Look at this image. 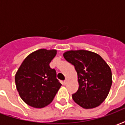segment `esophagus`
Listing matches in <instances>:
<instances>
[{"instance_id":"obj_1","label":"esophagus","mask_w":125,"mask_h":125,"mask_svg":"<svg viewBox=\"0 0 125 125\" xmlns=\"http://www.w3.org/2000/svg\"><path fill=\"white\" fill-rule=\"evenodd\" d=\"M68 82H69V79H68V78H66L65 80H64V82H63V84H67L68 83Z\"/></svg>"}]
</instances>
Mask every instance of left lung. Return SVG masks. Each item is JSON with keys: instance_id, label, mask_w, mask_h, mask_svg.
<instances>
[{"instance_id": "obj_1", "label": "left lung", "mask_w": 125, "mask_h": 125, "mask_svg": "<svg viewBox=\"0 0 125 125\" xmlns=\"http://www.w3.org/2000/svg\"><path fill=\"white\" fill-rule=\"evenodd\" d=\"M63 57L74 65L78 73L79 88L72 94L73 101L86 109L98 106L112 85L110 67L99 55L86 50L68 51Z\"/></svg>"}]
</instances>
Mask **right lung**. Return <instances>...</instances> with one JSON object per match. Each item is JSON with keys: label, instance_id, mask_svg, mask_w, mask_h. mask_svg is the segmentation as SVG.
Listing matches in <instances>:
<instances>
[{"label": "right lung", "instance_id": "right-lung-1", "mask_svg": "<svg viewBox=\"0 0 125 125\" xmlns=\"http://www.w3.org/2000/svg\"><path fill=\"white\" fill-rule=\"evenodd\" d=\"M56 50L41 49L24 60L15 75L19 96L27 104L43 108L53 101L62 84L56 78V71L49 63Z\"/></svg>", "mask_w": 125, "mask_h": 125}]
</instances>
